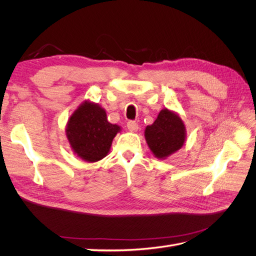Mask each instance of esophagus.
Instances as JSON below:
<instances>
[{
	"label": "esophagus",
	"mask_w": 256,
	"mask_h": 256,
	"mask_svg": "<svg viewBox=\"0 0 256 256\" xmlns=\"http://www.w3.org/2000/svg\"><path fill=\"white\" fill-rule=\"evenodd\" d=\"M127 127H128V129H129L130 131H138V122H134V120H129V122H127Z\"/></svg>",
	"instance_id": "esophagus-1"
}]
</instances>
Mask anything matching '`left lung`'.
I'll use <instances>...</instances> for the list:
<instances>
[{
  "instance_id": "left-lung-1",
  "label": "left lung",
  "mask_w": 256,
  "mask_h": 256,
  "mask_svg": "<svg viewBox=\"0 0 256 256\" xmlns=\"http://www.w3.org/2000/svg\"><path fill=\"white\" fill-rule=\"evenodd\" d=\"M145 138L154 157L166 159L182 147L186 140L184 124L180 115L164 109L152 125L146 127Z\"/></svg>"
}]
</instances>
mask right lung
<instances>
[{
    "mask_svg": "<svg viewBox=\"0 0 256 256\" xmlns=\"http://www.w3.org/2000/svg\"><path fill=\"white\" fill-rule=\"evenodd\" d=\"M120 130V126L108 122L102 106L84 102L69 118L66 136L76 156L84 161L96 162L110 152L113 138Z\"/></svg>",
    "mask_w": 256,
    "mask_h": 256,
    "instance_id": "right-lung-1",
    "label": "right lung"
}]
</instances>
